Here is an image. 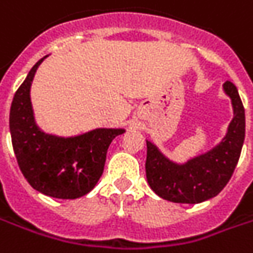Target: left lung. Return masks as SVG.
<instances>
[{"instance_id":"8db88e82","label":"left lung","mask_w":253,"mask_h":253,"mask_svg":"<svg viewBox=\"0 0 253 253\" xmlns=\"http://www.w3.org/2000/svg\"><path fill=\"white\" fill-rule=\"evenodd\" d=\"M224 91L232 102L234 119L221 143L209 153L179 165L169 161L153 143L147 141V180L162 199L173 203H202L217 196L228 183L245 138V109L234 84L225 81Z\"/></svg>"}]
</instances>
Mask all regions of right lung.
<instances>
[{
    "label": "right lung",
    "mask_w": 253,
    "mask_h": 253,
    "mask_svg": "<svg viewBox=\"0 0 253 253\" xmlns=\"http://www.w3.org/2000/svg\"><path fill=\"white\" fill-rule=\"evenodd\" d=\"M44 58L32 67L15 92L9 128L18 165L23 176L38 192L56 199H77L89 193L103 172L112 140L123 128H95L75 137L46 134L35 123L31 85Z\"/></svg>",
    "instance_id": "right-lung-1"
}]
</instances>
